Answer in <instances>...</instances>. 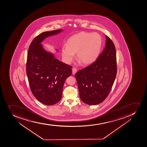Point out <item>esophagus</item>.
Instances as JSON below:
<instances>
[{"label":"esophagus","instance_id":"esophagus-1","mask_svg":"<svg viewBox=\"0 0 147 147\" xmlns=\"http://www.w3.org/2000/svg\"><path fill=\"white\" fill-rule=\"evenodd\" d=\"M72 71V74H73V75H75V74L76 73V72H77V69H76V68H73Z\"/></svg>","mask_w":147,"mask_h":147}]
</instances>
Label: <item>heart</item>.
<instances>
[{"instance_id": "obj_1", "label": "heart", "mask_w": 147, "mask_h": 147, "mask_svg": "<svg viewBox=\"0 0 147 147\" xmlns=\"http://www.w3.org/2000/svg\"><path fill=\"white\" fill-rule=\"evenodd\" d=\"M102 43V37L97 32H80L70 37L67 45L62 46V58L66 64H70L77 53L80 62L90 64L98 58Z\"/></svg>"}]
</instances>
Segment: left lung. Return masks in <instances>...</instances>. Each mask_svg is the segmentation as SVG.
I'll use <instances>...</instances> for the list:
<instances>
[{"mask_svg":"<svg viewBox=\"0 0 147 147\" xmlns=\"http://www.w3.org/2000/svg\"><path fill=\"white\" fill-rule=\"evenodd\" d=\"M105 47L96 61L76 73L80 98L85 104L96 105L108 96L117 73L116 50L105 35Z\"/></svg>","mask_w":147,"mask_h":147,"instance_id":"1","label":"left lung"}]
</instances>
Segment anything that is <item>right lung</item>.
Returning a JSON list of instances; mask_svg holds the SVG:
<instances>
[{
	"label": "right lung",
	"instance_id": "right-lung-1",
	"mask_svg": "<svg viewBox=\"0 0 147 147\" xmlns=\"http://www.w3.org/2000/svg\"><path fill=\"white\" fill-rule=\"evenodd\" d=\"M62 31L42 32L34 38L27 53L26 73L31 91L38 101L45 105H53L61 99L65 80L72 74L71 66L56 59L41 44L45 38Z\"/></svg>",
	"mask_w": 147,
	"mask_h": 147
}]
</instances>
